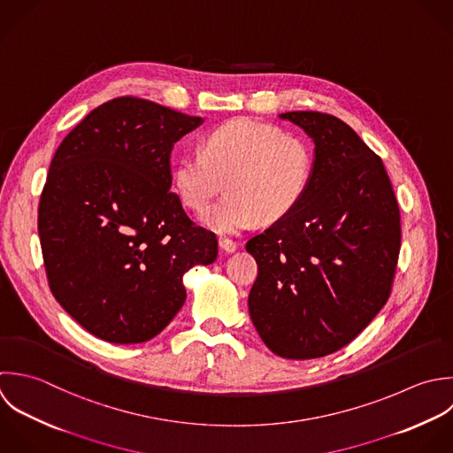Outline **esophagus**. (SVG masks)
Segmentation results:
<instances>
[{
    "label": "esophagus",
    "mask_w": 453,
    "mask_h": 453,
    "mask_svg": "<svg viewBox=\"0 0 453 453\" xmlns=\"http://www.w3.org/2000/svg\"><path fill=\"white\" fill-rule=\"evenodd\" d=\"M219 245H220V249L224 252H234L238 249V243L234 240H231V238H220Z\"/></svg>",
    "instance_id": "obj_1"
}]
</instances>
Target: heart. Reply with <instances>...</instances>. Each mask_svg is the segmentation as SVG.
Segmentation results:
<instances>
[{
  "label": "heart",
  "instance_id": "b5f03b06",
  "mask_svg": "<svg viewBox=\"0 0 453 453\" xmlns=\"http://www.w3.org/2000/svg\"><path fill=\"white\" fill-rule=\"evenodd\" d=\"M312 167V150L303 137L238 118L211 128L201 150L180 155L174 185L185 206L204 211L227 178L231 192L204 222L219 233H238L259 217L277 220L295 210L309 188Z\"/></svg>",
  "mask_w": 453,
  "mask_h": 453
}]
</instances>
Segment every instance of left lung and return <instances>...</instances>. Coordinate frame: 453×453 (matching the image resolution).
<instances>
[{
	"label": "left lung",
	"mask_w": 453,
	"mask_h": 453,
	"mask_svg": "<svg viewBox=\"0 0 453 453\" xmlns=\"http://www.w3.org/2000/svg\"><path fill=\"white\" fill-rule=\"evenodd\" d=\"M280 118L312 137L316 158L295 210L247 242L249 311L270 351L311 360L348 346L388 302L401 211L381 158L349 125L318 111Z\"/></svg>",
	"instance_id": "obj_1"
}]
</instances>
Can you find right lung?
Masks as SVG:
<instances>
[{"label": "right lung", "instance_id": "obj_1", "mask_svg": "<svg viewBox=\"0 0 453 453\" xmlns=\"http://www.w3.org/2000/svg\"><path fill=\"white\" fill-rule=\"evenodd\" d=\"M137 96L93 109L56 150L38 204L47 282L91 335L139 344L183 307V275L211 265L215 233L171 192V150L199 127Z\"/></svg>", "mask_w": 453, "mask_h": 453}]
</instances>
